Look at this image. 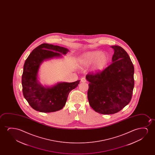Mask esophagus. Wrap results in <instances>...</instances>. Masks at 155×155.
I'll return each instance as SVG.
<instances>
[{"mask_svg": "<svg viewBox=\"0 0 155 155\" xmlns=\"http://www.w3.org/2000/svg\"><path fill=\"white\" fill-rule=\"evenodd\" d=\"M81 81L82 83H85L86 82V79L85 78V77H83L81 78Z\"/></svg>", "mask_w": 155, "mask_h": 155, "instance_id": "obj_1", "label": "esophagus"}]
</instances>
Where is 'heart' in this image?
Segmentation results:
<instances>
[{"mask_svg":"<svg viewBox=\"0 0 155 155\" xmlns=\"http://www.w3.org/2000/svg\"><path fill=\"white\" fill-rule=\"evenodd\" d=\"M109 56L101 51H95L86 53L81 58V64L84 66H88L94 64L93 70L100 71L103 70L108 64Z\"/></svg>","mask_w":155,"mask_h":155,"instance_id":"heart-1","label":"heart"}]
</instances>
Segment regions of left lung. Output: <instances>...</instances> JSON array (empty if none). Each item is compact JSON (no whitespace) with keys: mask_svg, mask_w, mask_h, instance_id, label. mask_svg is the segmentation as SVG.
<instances>
[{"mask_svg":"<svg viewBox=\"0 0 155 155\" xmlns=\"http://www.w3.org/2000/svg\"><path fill=\"white\" fill-rule=\"evenodd\" d=\"M112 48L114 50L112 63L104 70L89 72L86 76L89 82V105L102 114H114L127 105L134 85V66L127 52L120 46Z\"/></svg>","mask_w":155,"mask_h":155,"instance_id":"8db88e82","label":"left lung"}]
</instances>
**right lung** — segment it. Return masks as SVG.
<instances>
[{
	"label": "right lung",
	"mask_w": 155,
	"mask_h": 155,
	"mask_svg": "<svg viewBox=\"0 0 155 155\" xmlns=\"http://www.w3.org/2000/svg\"><path fill=\"white\" fill-rule=\"evenodd\" d=\"M68 49L58 45L43 43L30 53L24 65L21 77L24 97L30 106L41 112L60 110L66 104L68 96L78 85L80 81L60 83L52 87L45 88L37 81L38 68L45 60L66 54Z\"/></svg>",
	"instance_id": "add662e5"
}]
</instances>
